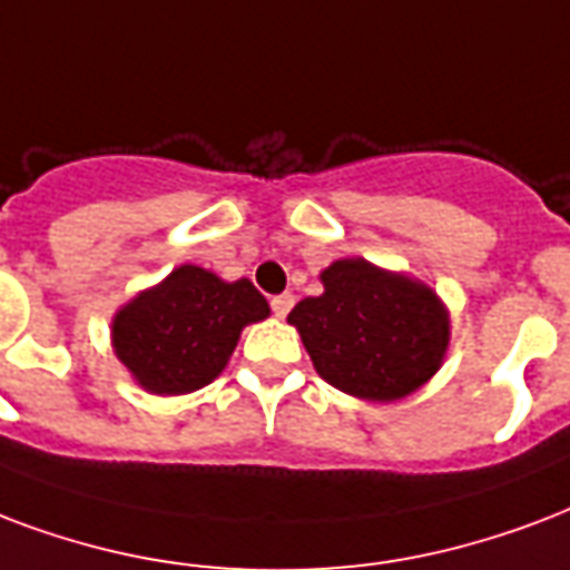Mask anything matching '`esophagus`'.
<instances>
[{
	"label": "esophagus",
	"mask_w": 570,
	"mask_h": 570,
	"mask_svg": "<svg viewBox=\"0 0 570 570\" xmlns=\"http://www.w3.org/2000/svg\"><path fill=\"white\" fill-rule=\"evenodd\" d=\"M293 304H295V298L289 293L275 295V298H272V311H275V316H281V320H284V316L293 311Z\"/></svg>",
	"instance_id": "34e87169"
}]
</instances>
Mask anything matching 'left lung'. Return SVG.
Wrapping results in <instances>:
<instances>
[{"label":"left lung","mask_w":570,"mask_h":570,"mask_svg":"<svg viewBox=\"0 0 570 570\" xmlns=\"http://www.w3.org/2000/svg\"><path fill=\"white\" fill-rule=\"evenodd\" d=\"M323 295L289 311L316 373L362 401H401L440 371L451 341L445 304L428 284L362 256L325 268Z\"/></svg>","instance_id":"1"}]
</instances>
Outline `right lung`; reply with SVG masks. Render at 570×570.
Listing matches in <instances>:
<instances>
[{
    "mask_svg": "<svg viewBox=\"0 0 570 570\" xmlns=\"http://www.w3.org/2000/svg\"><path fill=\"white\" fill-rule=\"evenodd\" d=\"M268 316V302L247 277L220 281L179 266L112 316V350L151 394H188L215 380L238 334Z\"/></svg>",
    "mask_w": 570,
    "mask_h": 570,
    "instance_id": "add662e5",
    "label": "right lung"
}]
</instances>
